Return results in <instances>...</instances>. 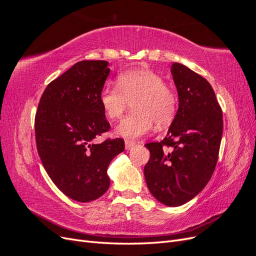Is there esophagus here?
I'll return each instance as SVG.
<instances>
[{"label":"esophagus","instance_id":"obj_1","mask_svg":"<svg viewBox=\"0 0 256 256\" xmlns=\"http://www.w3.org/2000/svg\"><path fill=\"white\" fill-rule=\"evenodd\" d=\"M136 142H134V141H130V140H126L125 141V147H126V150H130L131 148H132V147H134L136 146Z\"/></svg>","mask_w":256,"mask_h":256}]
</instances>
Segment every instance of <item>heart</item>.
<instances>
[{
	"mask_svg": "<svg viewBox=\"0 0 256 256\" xmlns=\"http://www.w3.org/2000/svg\"><path fill=\"white\" fill-rule=\"evenodd\" d=\"M118 86L106 85L100 92V104L110 120H118L132 102L134 112L124 118L115 134L126 138H140L152 129L171 124L177 111L175 92L164 84L162 76L150 69L124 72L116 79Z\"/></svg>",
	"mask_w": 256,
	"mask_h": 256,
	"instance_id": "b5f03b06",
	"label": "heart"
}]
</instances>
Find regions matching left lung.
Here are the masks:
<instances>
[{
	"label": "left lung",
	"instance_id": "1",
	"mask_svg": "<svg viewBox=\"0 0 256 256\" xmlns=\"http://www.w3.org/2000/svg\"><path fill=\"white\" fill-rule=\"evenodd\" d=\"M171 74L178 110L164 140L145 144L150 158L144 175L152 196L161 204L176 207L196 198L212 178L218 161L223 120L206 79L180 63L172 64Z\"/></svg>",
	"mask_w": 256,
	"mask_h": 256
}]
</instances>
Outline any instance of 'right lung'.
<instances>
[{"label":"right lung","instance_id":"right-lung-1","mask_svg":"<svg viewBox=\"0 0 256 256\" xmlns=\"http://www.w3.org/2000/svg\"><path fill=\"white\" fill-rule=\"evenodd\" d=\"M106 60H82L46 88L35 118L37 150L54 184L80 203L110 187L108 166L125 150L122 138L94 140L110 129L100 92L110 74Z\"/></svg>","mask_w":256,"mask_h":256}]
</instances>
